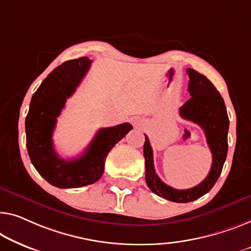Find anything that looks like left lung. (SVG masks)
<instances>
[{
	"label": "left lung",
	"instance_id": "1",
	"mask_svg": "<svg viewBox=\"0 0 251 251\" xmlns=\"http://www.w3.org/2000/svg\"><path fill=\"white\" fill-rule=\"evenodd\" d=\"M189 76L188 91L190 98L179 108V114L187 121L194 122L203 128L213 162L207 177L193 188L175 189L168 186L155 174L153 151L148 136L144 142L145 181L155 195L176 203H188L201 197L212 189L221 175L227 154V130L229 117L224 100L213 83L203 74L187 69Z\"/></svg>",
	"mask_w": 251,
	"mask_h": 251
}]
</instances>
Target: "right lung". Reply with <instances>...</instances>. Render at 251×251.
Here are the masks:
<instances>
[{
    "mask_svg": "<svg viewBox=\"0 0 251 251\" xmlns=\"http://www.w3.org/2000/svg\"><path fill=\"white\" fill-rule=\"evenodd\" d=\"M91 62L88 57L71 59L51 71L33 93L25 117L30 160L39 175L58 188H78L98 181L108 153L133 128L128 123L100 128L83 154L75 159H62L56 153L51 137L57 117Z\"/></svg>",
    "mask_w": 251,
    "mask_h": 251,
    "instance_id": "obj_1",
    "label": "right lung"
}]
</instances>
